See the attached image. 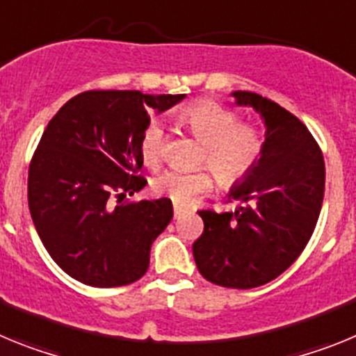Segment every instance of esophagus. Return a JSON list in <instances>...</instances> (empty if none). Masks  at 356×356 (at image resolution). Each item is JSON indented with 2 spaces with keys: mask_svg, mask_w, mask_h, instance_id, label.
I'll list each match as a JSON object with an SVG mask.
<instances>
[{
  "mask_svg": "<svg viewBox=\"0 0 356 356\" xmlns=\"http://www.w3.org/2000/svg\"><path fill=\"white\" fill-rule=\"evenodd\" d=\"M184 213H185L184 209H180V207H175V219H180Z\"/></svg>",
  "mask_w": 356,
  "mask_h": 356,
  "instance_id": "esophagus-1",
  "label": "esophagus"
}]
</instances>
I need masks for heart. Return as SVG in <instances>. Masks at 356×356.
Listing matches in <instances>:
<instances>
[{"instance_id": "obj_1", "label": "heart", "mask_w": 356, "mask_h": 356, "mask_svg": "<svg viewBox=\"0 0 356 356\" xmlns=\"http://www.w3.org/2000/svg\"><path fill=\"white\" fill-rule=\"evenodd\" d=\"M180 122L203 143L200 163L212 169L219 185L232 188L251 175L264 155V135L253 124L238 122L234 110L216 102H197L181 112ZM165 134L160 122L151 121L140 135V153L149 168L162 162ZM212 172L207 168L194 171L162 172L153 181V188L175 205H191L197 196L212 188Z\"/></svg>"}]
</instances>
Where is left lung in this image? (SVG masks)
Returning <instances> with one entry per match:
<instances>
[{
	"instance_id": "1",
	"label": "left lung",
	"mask_w": 356,
	"mask_h": 356,
	"mask_svg": "<svg viewBox=\"0 0 356 356\" xmlns=\"http://www.w3.org/2000/svg\"><path fill=\"white\" fill-rule=\"evenodd\" d=\"M232 96L262 115L264 155L229 191L235 210L197 212L205 228L193 253L212 284L253 289L287 271L312 237L325 196V159L308 128L284 106L248 90Z\"/></svg>"
}]
</instances>
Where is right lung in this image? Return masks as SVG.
<instances>
[{
  "label": "right lung",
  "instance_id": "obj_1",
  "mask_svg": "<svg viewBox=\"0 0 356 356\" xmlns=\"http://www.w3.org/2000/svg\"><path fill=\"white\" fill-rule=\"evenodd\" d=\"M184 97L87 90L48 122L30 162L28 207L46 251L71 278L121 287L146 275L151 244L172 219V203L121 201L147 184L139 175L147 108L163 112Z\"/></svg>",
  "mask_w": 356,
  "mask_h": 356
}]
</instances>
